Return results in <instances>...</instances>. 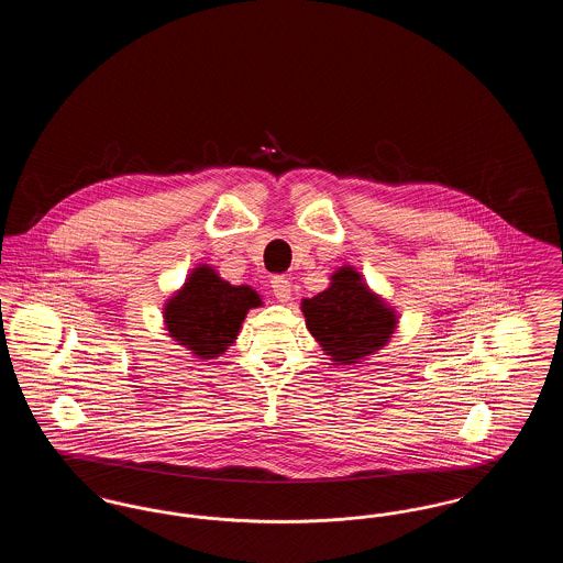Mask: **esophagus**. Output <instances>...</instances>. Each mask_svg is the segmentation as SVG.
I'll return each mask as SVG.
<instances>
[{
	"label": "esophagus",
	"mask_w": 563,
	"mask_h": 563,
	"mask_svg": "<svg viewBox=\"0 0 563 563\" xmlns=\"http://www.w3.org/2000/svg\"><path fill=\"white\" fill-rule=\"evenodd\" d=\"M269 287H272V291H274L278 301H289V297H291V283H289L287 276H283V274L272 276Z\"/></svg>",
	"instance_id": "esophagus-1"
}]
</instances>
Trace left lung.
I'll use <instances>...</instances> for the list:
<instances>
[{
    "label": "left lung",
    "instance_id": "obj_1",
    "mask_svg": "<svg viewBox=\"0 0 563 563\" xmlns=\"http://www.w3.org/2000/svg\"><path fill=\"white\" fill-rule=\"evenodd\" d=\"M301 312L322 350L342 365L382 349L397 322L352 268L338 269L327 291L301 301Z\"/></svg>",
    "mask_w": 563,
    "mask_h": 563
}]
</instances>
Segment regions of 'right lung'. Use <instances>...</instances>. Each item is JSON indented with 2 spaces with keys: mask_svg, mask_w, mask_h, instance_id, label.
I'll list each match as a JSON object with an SVG mask.
<instances>
[{
  "mask_svg": "<svg viewBox=\"0 0 563 563\" xmlns=\"http://www.w3.org/2000/svg\"><path fill=\"white\" fill-rule=\"evenodd\" d=\"M262 306L251 287H232L213 269L198 268L186 287L166 303V327L196 356L213 358L228 349L244 321V314Z\"/></svg>",
  "mask_w": 563,
  "mask_h": 563,
  "instance_id": "add662e5",
  "label": "right lung"
}]
</instances>
